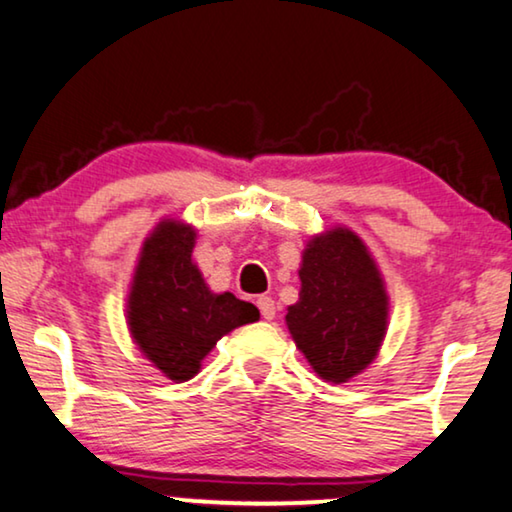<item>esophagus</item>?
Wrapping results in <instances>:
<instances>
[{
	"label": "esophagus",
	"instance_id": "1",
	"mask_svg": "<svg viewBox=\"0 0 512 512\" xmlns=\"http://www.w3.org/2000/svg\"><path fill=\"white\" fill-rule=\"evenodd\" d=\"M256 305H258V311H261V316L265 318V321H272L274 311H277V307H274V300L268 298V295H261V298L256 300Z\"/></svg>",
	"mask_w": 512,
	"mask_h": 512
}]
</instances>
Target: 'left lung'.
<instances>
[{
    "instance_id": "left-lung-1",
    "label": "left lung",
    "mask_w": 512,
    "mask_h": 512,
    "mask_svg": "<svg viewBox=\"0 0 512 512\" xmlns=\"http://www.w3.org/2000/svg\"><path fill=\"white\" fill-rule=\"evenodd\" d=\"M300 300L286 325L314 372L346 383L376 358L388 323V295L358 235L335 228L314 238L300 268Z\"/></svg>"
}]
</instances>
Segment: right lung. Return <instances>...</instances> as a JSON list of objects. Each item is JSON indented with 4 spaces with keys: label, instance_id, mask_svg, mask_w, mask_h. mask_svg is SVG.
Segmentation results:
<instances>
[{
    "label": "right lung",
    "instance_id": "1",
    "mask_svg": "<svg viewBox=\"0 0 512 512\" xmlns=\"http://www.w3.org/2000/svg\"><path fill=\"white\" fill-rule=\"evenodd\" d=\"M194 228L164 221L145 240L129 295L131 335L168 379L189 381L228 332L258 321L233 293H210L191 263Z\"/></svg>",
    "mask_w": 512,
    "mask_h": 512
}]
</instances>
